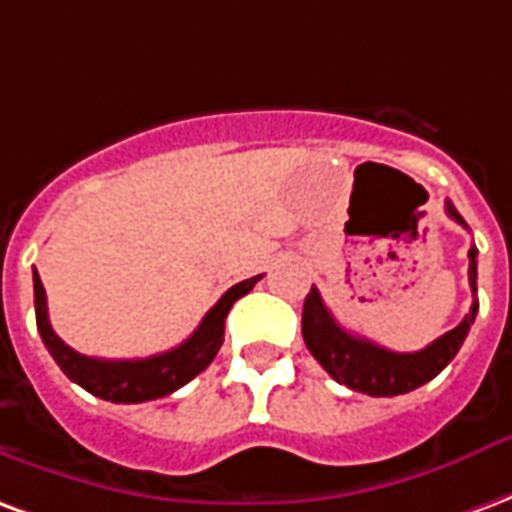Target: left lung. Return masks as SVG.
Masks as SVG:
<instances>
[{"instance_id":"obj_1","label":"left lung","mask_w":512,"mask_h":512,"mask_svg":"<svg viewBox=\"0 0 512 512\" xmlns=\"http://www.w3.org/2000/svg\"><path fill=\"white\" fill-rule=\"evenodd\" d=\"M447 215L466 226L464 218L455 212V207L447 201ZM469 286L472 294H477V248H469ZM477 302H472V311L466 313L464 322L453 327L450 333L436 338L431 346L420 352H390L384 346H376L368 338L346 333L341 324L335 322L333 313L327 311L322 302V294L313 286L305 305H302V338L311 354L319 360L327 374L338 384H346L349 390L357 393L376 395V398H393L404 395L409 390H417L420 384L431 382L442 368L453 360L461 343H464L469 327L475 322Z\"/></svg>"}]
</instances>
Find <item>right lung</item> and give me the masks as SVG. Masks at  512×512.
<instances>
[{
  "label": "right lung",
  "mask_w": 512,
  "mask_h": 512,
  "mask_svg": "<svg viewBox=\"0 0 512 512\" xmlns=\"http://www.w3.org/2000/svg\"><path fill=\"white\" fill-rule=\"evenodd\" d=\"M32 281H35L37 330H40V338L46 343L51 357L62 368V374L103 401L141 404V401L171 395L215 360L220 343H223V330H226V316H229L231 305L251 292L256 281H261V275L231 286L229 292L207 311V316L201 319L196 333L190 335L188 341H182L169 352L144 357V360H100V357H87V354L70 349L48 322L46 289L40 283L37 270L32 272Z\"/></svg>",
  "instance_id": "right-lung-1"
}]
</instances>
